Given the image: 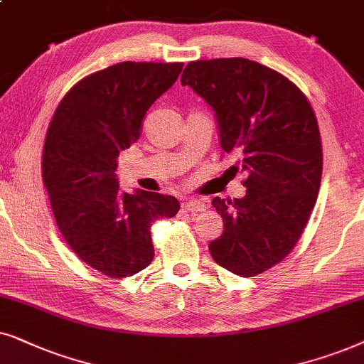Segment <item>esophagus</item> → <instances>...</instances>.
Listing matches in <instances>:
<instances>
[{"instance_id":"1","label":"esophagus","mask_w":364,"mask_h":364,"mask_svg":"<svg viewBox=\"0 0 364 364\" xmlns=\"http://www.w3.org/2000/svg\"><path fill=\"white\" fill-rule=\"evenodd\" d=\"M183 208L186 211L196 213V211H205L206 210V203L201 200H196V198H188V200L183 203Z\"/></svg>"}]
</instances>
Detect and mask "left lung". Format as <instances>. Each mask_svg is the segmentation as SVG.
<instances>
[{
    "label": "left lung",
    "instance_id": "1",
    "mask_svg": "<svg viewBox=\"0 0 364 364\" xmlns=\"http://www.w3.org/2000/svg\"><path fill=\"white\" fill-rule=\"evenodd\" d=\"M181 85L215 111L221 149L246 173L243 198H213L225 231L210 253L238 276L263 273L293 250L316 203L323 149L314 111L288 77L246 58L191 61Z\"/></svg>",
    "mask_w": 364,
    "mask_h": 364
}]
</instances>
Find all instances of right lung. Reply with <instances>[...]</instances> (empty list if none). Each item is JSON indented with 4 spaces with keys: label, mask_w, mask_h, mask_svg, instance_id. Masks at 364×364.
<instances>
[{
    "label": "right lung",
    "mask_w": 364,
    "mask_h": 364,
    "mask_svg": "<svg viewBox=\"0 0 364 364\" xmlns=\"http://www.w3.org/2000/svg\"><path fill=\"white\" fill-rule=\"evenodd\" d=\"M183 63L124 61L96 71L61 100L43 149V179L63 238L91 268L124 278L154 258L149 226L179 210L174 196L119 190L118 154L138 141L144 114Z\"/></svg>",
    "instance_id": "add662e5"
}]
</instances>
